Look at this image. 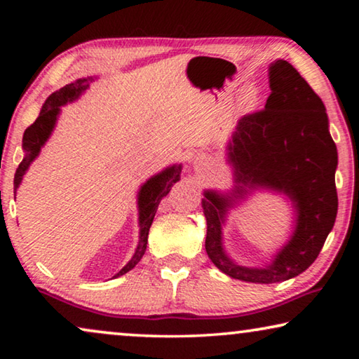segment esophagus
<instances>
[{
	"mask_svg": "<svg viewBox=\"0 0 359 359\" xmlns=\"http://www.w3.org/2000/svg\"><path fill=\"white\" fill-rule=\"evenodd\" d=\"M194 165H196V168H204V166H208V165H209L208 156H205V155H199V156L196 158V161H194Z\"/></svg>",
	"mask_w": 359,
	"mask_h": 359,
	"instance_id": "obj_1",
	"label": "esophagus"
}]
</instances>
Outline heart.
Wrapping results in <instances>:
<instances>
[{
    "label": "heart",
    "mask_w": 359,
    "mask_h": 359,
    "mask_svg": "<svg viewBox=\"0 0 359 359\" xmlns=\"http://www.w3.org/2000/svg\"><path fill=\"white\" fill-rule=\"evenodd\" d=\"M252 101V95L250 93H245L244 95V102H245V104H248V102H250Z\"/></svg>",
    "instance_id": "obj_1"
}]
</instances>
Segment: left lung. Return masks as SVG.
<instances>
[{"instance_id":"8db88e82","label":"left lung","mask_w":359,"mask_h":359,"mask_svg":"<svg viewBox=\"0 0 359 359\" xmlns=\"http://www.w3.org/2000/svg\"><path fill=\"white\" fill-rule=\"evenodd\" d=\"M271 95L266 106L245 114L229 145V161L239 184L269 187L293 199L297 224L293 238L263 269L234 264L222 248L226 196L208 191L205 252L218 269L238 280L277 283L299 276L317 259L337 215V149L327 130L323 101L285 60L269 68ZM236 188V193H245Z\"/></svg>"}]
</instances>
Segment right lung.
<instances>
[{"mask_svg":"<svg viewBox=\"0 0 359 359\" xmlns=\"http://www.w3.org/2000/svg\"><path fill=\"white\" fill-rule=\"evenodd\" d=\"M88 81L90 79H79V81L66 85V87L60 88L58 92L52 93L44 102V106H42L38 118H36L25 130V133H23V150H25V158L22 160L14 175L15 190L22 182L23 174H25V171L28 169L29 163L38 156L41 147L47 141V137L50 136L53 126H55L60 106H63L68 101L77 98V96L81 95V92H83V90L88 87ZM179 179H180V166H172V168H168L166 171H163L161 174L155 175V177H151L147 184H144V187L141 188V191H139V201H137L139 223H141V236H139L137 250L135 253V257L131 258L130 263L126 264L118 274H115V277L126 274V272L131 271L133 267L141 261L142 255L145 253V248H147L149 229L156 214L158 204H160L161 198L166 196L169 190H171Z\"/></svg>","mask_w":359,"mask_h":359,"instance_id":"obj_1","label":"right lung"}]
</instances>
